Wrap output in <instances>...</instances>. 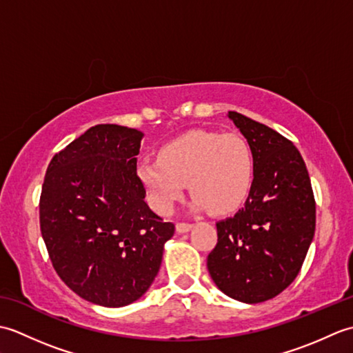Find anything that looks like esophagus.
I'll return each mask as SVG.
<instances>
[{
    "label": "esophagus",
    "instance_id": "34e87169",
    "mask_svg": "<svg viewBox=\"0 0 353 353\" xmlns=\"http://www.w3.org/2000/svg\"><path fill=\"white\" fill-rule=\"evenodd\" d=\"M191 228H192L191 223H183V221L176 223V230L179 234H185V232H188Z\"/></svg>",
    "mask_w": 353,
    "mask_h": 353
}]
</instances>
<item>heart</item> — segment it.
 I'll return each mask as SVG.
<instances>
[{"mask_svg": "<svg viewBox=\"0 0 353 353\" xmlns=\"http://www.w3.org/2000/svg\"><path fill=\"white\" fill-rule=\"evenodd\" d=\"M137 172L162 214L182 199L188 183L194 209L228 215L249 196L254 156L249 141L236 132L194 129L162 145L157 159L142 161Z\"/></svg>", "mask_w": 353, "mask_h": 353, "instance_id": "heart-1", "label": "heart"}]
</instances>
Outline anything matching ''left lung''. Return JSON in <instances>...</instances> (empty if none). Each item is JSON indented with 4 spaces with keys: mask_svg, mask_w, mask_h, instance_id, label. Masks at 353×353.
I'll return each instance as SVG.
<instances>
[{
    "mask_svg": "<svg viewBox=\"0 0 353 353\" xmlns=\"http://www.w3.org/2000/svg\"><path fill=\"white\" fill-rule=\"evenodd\" d=\"M229 118L252 145L254 179L244 208L216 223L208 270L224 294L265 302L296 279L316 230L308 170L292 142L238 112Z\"/></svg>",
    "mask_w": 353,
    "mask_h": 353,
    "instance_id": "1",
    "label": "left lung"
}]
</instances>
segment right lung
Here are the masks:
<instances>
[{"instance_id": "add662e5", "label": "right lung", "mask_w": 353, "mask_h": 353, "mask_svg": "<svg viewBox=\"0 0 353 353\" xmlns=\"http://www.w3.org/2000/svg\"><path fill=\"white\" fill-rule=\"evenodd\" d=\"M142 138L124 125H94L54 154L42 185L39 221L52 267L76 294L108 308L144 294L174 234L144 201Z\"/></svg>"}]
</instances>
